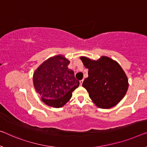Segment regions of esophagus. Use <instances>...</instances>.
I'll use <instances>...</instances> for the list:
<instances>
[{
    "label": "esophagus",
    "mask_w": 147,
    "mask_h": 147,
    "mask_svg": "<svg viewBox=\"0 0 147 147\" xmlns=\"http://www.w3.org/2000/svg\"><path fill=\"white\" fill-rule=\"evenodd\" d=\"M83 80H80V85H82V83H83Z\"/></svg>",
    "instance_id": "1"
}]
</instances>
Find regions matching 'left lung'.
I'll use <instances>...</instances> for the list:
<instances>
[{"label":"left lung","instance_id":"1","mask_svg":"<svg viewBox=\"0 0 147 147\" xmlns=\"http://www.w3.org/2000/svg\"><path fill=\"white\" fill-rule=\"evenodd\" d=\"M85 67L89 69L88 78L83 82L89 97L100 108H110L116 105L125 96L128 80L118 62L107 56L91 60L81 56Z\"/></svg>","mask_w":147,"mask_h":147}]
</instances>
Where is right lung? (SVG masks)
<instances>
[{
  "mask_svg": "<svg viewBox=\"0 0 147 147\" xmlns=\"http://www.w3.org/2000/svg\"><path fill=\"white\" fill-rule=\"evenodd\" d=\"M69 64L68 60L58 55L44 62L33 74L35 89L47 105L63 107L80 85L74 71L67 67Z\"/></svg>",
  "mask_w": 147,
  "mask_h": 147,
  "instance_id": "obj_1",
  "label": "right lung"
}]
</instances>
